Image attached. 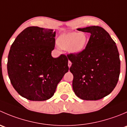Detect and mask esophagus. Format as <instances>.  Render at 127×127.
Here are the masks:
<instances>
[{"mask_svg":"<svg viewBox=\"0 0 127 127\" xmlns=\"http://www.w3.org/2000/svg\"><path fill=\"white\" fill-rule=\"evenodd\" d=\"M71 64H72V63L71 62V61H68V66H69V67H71Z\"/></svg>","mask_w":127,"mask_h":127,"instance_id":"1","label":"esophagus"}]
</instances>
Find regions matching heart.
<instances>
[{
    "instance_id": "heart-1",
    "label": "heart",
    "mask_w": 127,
    "mask_h": 127,
    "mask_svg": "<svg viewBox=\"0 0 127 127\" xmlns=\"http://www.w3.org/2000/svg\"><path fill=\"white\" fill-rule=\"evenodd\" d=\"M56 42L62 49L68 50L73 54H79L86 47L88 36L84 32H71L60 35Z\"/></svg>"
}]
</instances>
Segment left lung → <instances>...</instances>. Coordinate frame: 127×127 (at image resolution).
Here are the masks:
<instances>
[{
    "label": "left lung",
    "instance_id": "left-lung-1",
    "mask_svg": "<svg viewBox=\"0 0 127 127\" xmlns=\"http://www.w3.org/2000/svg\"><path fill=\"white\" fill-rule=\"evenodd\" d=\"M90 33L85 49L67 55L72 62V88L84 100H98L109 95L118 82L120 61L117 47L109 33L99 26L77 29Z\"/></svg>",
    "mask_w": 127,
    "mask_h": 127
}]
</instances>
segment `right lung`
<instances>
[{
  "label": "right lung",
  "instance_id": "add662e5",
  "mask_svg": "<svg viewBox=\"0 0 127 127\" xmlns=\"http://www.w3.org/2000/svg\"><path fill=\"white\" fill-rule=\"evenodd\" d=\"M56 32L37 26L24 29L10 47L7 62L9 79L19 95L31 101L53 96L58 84L69 71L68 58H54Z\"/></svg>",
  "mask_w": 127,
  "mask_h": 127
}]
</instances>
